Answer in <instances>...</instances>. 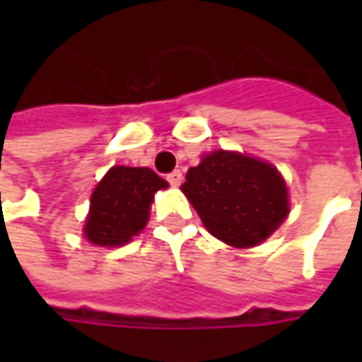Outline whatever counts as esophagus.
<instances>
[{
  "label": "esophagus",
  "instance_id": "34e87169",
  "mask_svg": "<svg viewBox=\"0 0 362 362\" xmlns=\"http://www.w3.org/2000/svg\"><path fill=\"white\" fill-rule=\"evenodd\" d=\"M167 181H169L173 187H179V185H181V181H183V173H181V171H173V173L167 175Z\"/></svg>",
  "mask_w": 362,
  "mask_h": 362
}]
</instances>
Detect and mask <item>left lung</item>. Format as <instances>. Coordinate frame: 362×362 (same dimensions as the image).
Segmentation results:
<instances>
[{"mask_svg": "<svg viewBox=\"0 0 362 362\" xmlns=\"http://www.w3.org/2000/svg\"><path fill=\"white\" fill-rule=\"evenodd\" d=\"M205 230L233 247L268 240L284 221L288 189L266 160L231 151H214L191 167L181 185Z\"/></svg>", "mask_w": 362, "mask_h": 362, "instance_id": "1", "label": "left lung"}]
</instances>
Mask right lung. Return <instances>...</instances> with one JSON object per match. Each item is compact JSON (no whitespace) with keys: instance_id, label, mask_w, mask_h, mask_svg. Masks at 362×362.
Returning a JSON list of instances; mask_svg holds the SVG:
<instances>
[{"instance_id":"1","label":"right lung","mask_w":362,"mask_h":362,"mask_svg":"<svg viewBox=\"0 0 362 362\" xmlns=\"http://www.w3.org/2000/svg\"><path fill=\"white\" fill-rule=\"evenodd\" d=\"M169 187L148 167H112L92 191L84 235L94 245L117 247L146 226L153 197Z\"/></svg>"}]
</instances>
